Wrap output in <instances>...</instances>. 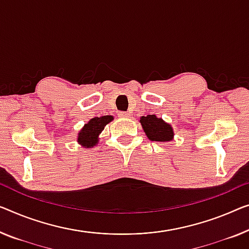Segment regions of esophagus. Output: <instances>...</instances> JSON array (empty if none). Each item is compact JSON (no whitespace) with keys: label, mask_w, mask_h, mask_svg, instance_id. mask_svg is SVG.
I'll use <instances>...</instances> for the list:
<instances>
[{"label":"esophagus","mask_w":249,"mask_h":249,"mask_svg":"<svg viewBox=\"0 0 249 249\" xmlns=\"http://www.w3.org/2000/svg\"><path fill=\"white\" fill-rule=\"evenodd\" d=\"M118 116L124 118V117H128V113L127 112H118Z\"/></svg>","instance_id":"1"}]
</instances>
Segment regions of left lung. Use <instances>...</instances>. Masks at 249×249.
I'll return each mask as SVG.
<instances>
[{"label": "left lung", "mask_w": 249, "mask_h": 249, "mask_svg": "<svg viewBox=\"0 0 249 249\" xmlns=\"http://www.w3.org/2000/svg\"><path fill=\"white\" fill-rule=\"evenodd\" d=\"M141 124L144 132L151 141L157 142H166L173 137V129L171 125L165 123L162 118H158L155 115H147L141 117Z\"/></svg>", "instance_id": "1"}]
</instances>
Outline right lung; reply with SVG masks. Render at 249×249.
I'll list each match as a JSON object with an SVG mask.
<instances>
[{"mask_svg":"<svg viewBox=\"0 0 249 249\" xmlns=\"http://www.w3.org/2000/svg\"><path fill=\"white\" fill-rule=\"evenodd\" d=\"M110 121H113V116L110 115L91 118L78 134V142L85 147L94 146L98 142V135Z\"/></svg>","mask_w":249,"mask_h":249,"instance_id":"add662e5","label":"right lung"}]
</instances>
